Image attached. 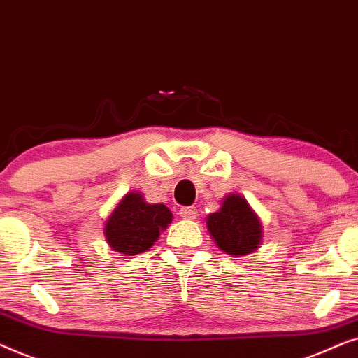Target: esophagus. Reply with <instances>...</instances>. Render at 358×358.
<instances>
[{"label":"esophagus","mask_w":358,"mask_h":358,"mask_svg":"<svg viewBox=\"0 0 358 358\" xmlns=\"http://www.w3.org/2000/svg\"><path fill=\"white\" fill-rule=\"evenodd\" d=\"M180 216H182L183 219H196L198 209L194 206H185L180 209Z\"/></svg>","instance_id":"34e87169"}]
</instances>
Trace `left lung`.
Masks as SVG:
<instances>
[{"mask_svg":"<svg viewBox=\"0 0 358 358\" xmlns=\"http://www.w3.org/2000/svg\"><path fill=\"white\" fill-rule=\"evenodd\" d=\"M209 234L227 255L242 257L254 252L262 242V222L241 194H227L219 211L206 219Z\"/></svg>","mask_w":358,"mask_h":358,"instance_id":"1","label":"left lung"}]
</instances>
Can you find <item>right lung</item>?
I'll return each instance as SVG.
<instances>
[{
	"label": "right lung",
	"mask_w": 358,
	"mask_h": 358,
	"mask_svg": "<svg viewBox=\"0 0 358 358\" xmlns=\"http://www.w3.org/2000/svg\"><path fill=\"white\" fill-rule=\"evenodd\" d=\"M173 214L165 204H149L137 192L124 196L104 224V237L113 250L124 255H137L149 250L159 241L162 231L171 222Z\"/></svg>",
	"instance_id": "obj_1"
}]
</instances>
